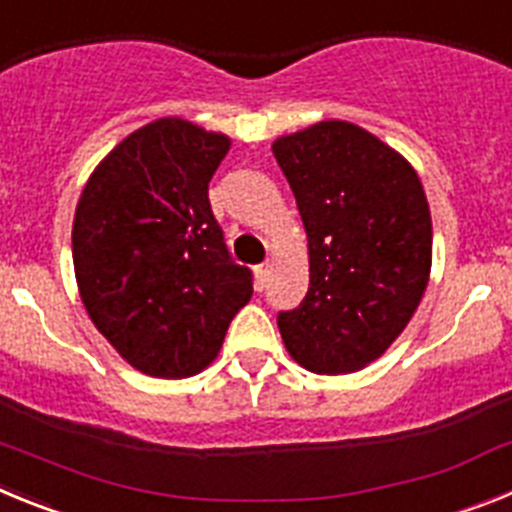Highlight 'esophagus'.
Masks as SVG:
<instances>
[{
	"label": "esophagus",
	"mask_w": 512,
	"mask_h": 512,
	"mask_svg": "<svg viewBox=\"0 0 512 512\" xmlns=\"http://www.w3.org/2000/svg\"><path fill=\"white\" fill-rule=\"evenodd\" d=\"M253 274H256V289H266V284H269V274H271V266L269 264H259L256 269H253Z\"/></svg>",
	"instance_id": "34e87169"
}]
</instances>
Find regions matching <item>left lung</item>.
Instances as JSON below:
<instances>
[{
	"label": "left lung",
	"instance_id": "1",
	"mask_svg": "<svg viewBox=\"0 0 512 512\" xmlns=\"http://www.w3.org/2000/svg\"><path fill=\"white\" fill-rule=\"evenodd\" d=\"M307 230L310 287L277 315L284 346L315 374H346L390 348L431 274L433 228L413 166L343 120L274 140Z\"/></svg>",
	"mask_w": 512,
	"mask_h": 512
}]
</instances>
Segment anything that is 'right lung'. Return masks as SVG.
I'll use <instances>...</instances> for the list:
<instances>
[{"label": "right lung", "instance_id": "1", "mask_svg": "<svg viewBox=\"0 0 512 512\" xmlns=\"http://www.w3.org/2000/svg\"><path fill=\"white\" fill-rule=\"evenodd\" d=\"M228 148L225 135L164 117L122 140L76 205L81 300L117 354L151 377L202 372L253 295L207 197Z\"/></svg>", "mask_w": 512, "mask_h": 512}]
</instances>
